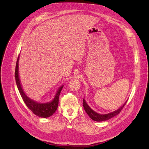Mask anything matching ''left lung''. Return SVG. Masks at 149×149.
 Here are the masks:
<instances>
[{
	"instance_id": "8db88e82",
	"label": "left lung",
	"mask_w": 149,
	"mask_h": 149,
	"mask_svg": "<svg viewBox=\"0 0 149 149\" xmlns=\"http://www.w3.org/2000/svg\"><path fill=\"white\" fill-rule=\"evenodd\" d=\"M127 101H126L124 104L119 109L117 110L116 111L107 114H100L98 113H97L96 112H95L94 110H93L88 105V104H87V102H86V100L84 99H83V107L84 108L85 111L87 113V114L90 116V117L96 121H106L108 120L113 117H114V116L118 115L121 111L123 110V107H124V105H125L126 102Z\"/></svg>"
}]
</instances>
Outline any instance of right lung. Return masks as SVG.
Masks as SVG:
<instances>
[{
    "instance_id": "right-lung-1",
    "label": "right lung",
    "mask_w": 149,
    "mask_h": 149,
    "mask_svg": "<svg viewBox=\"0 0 149 149\" xmlns=\"http://www.w3.org/2000/svg\"><path fill=\"white\" fill-rule=\"evenodd\" d=\"M18 61L19 56L17 59V62L16 64L15 77L17 88L24 102L25 103L28 109L31 110L34 114L40 117L43 118H47L51 116L55 112L58 108L59 103V97L63 86H61V87L58 90L54 99L50 102L40 104L36 102L35 101H33L32 100H31L29 97H28L26 95V94L24 93L22 90V87H21V84L20 82V79L18 75Z\"/></svg>"
}]
</instances>
